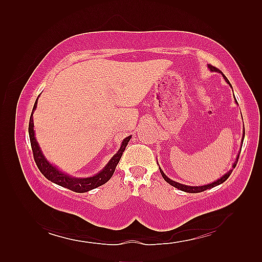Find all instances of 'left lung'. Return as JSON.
<instances>
[{
	"label": "left lung",
	"instance_id": "8db88e82",
	"mask_svg": "<svg viewBox=\"0 0 262 262\" xmlns=\"http://www.w3.org/2000/svg\"><path fill=\"white\" fill-rule=\"evenodd\" d=\"M208 68H209V70L210 71H215V72H217L219 71V69L217 68H215V66H213V65H208ZM223 76H224V79H225V81L229 83V84L231 85V83H230V81L226 79V76L223 74ZM232 88V86H231ZM237 102V101H236ZM244 134H246V132H243V137H244ZM237 161H238V155H237V159H236V161H235V163L233 164V168H235L236 166V163H237ZM232 171L233 170H230L229 172H227L226 174H224L223 177L221 178V179H219V180H216L215 182H213V183H209V185H206V186H202V187H191V186H185V185H181V183H178V182H176V181H173V180H171V179H169L168 177H166L164 173H163V171L160 169V172H161V174H162V177H163V179L168 182V183H170L171 186H173V187H176V188H178V189H180V190H182V191H186V192H191V193H196V192H202V191H205V190H207V189H210V188H214V187H216V186H219V185H221V183H223L224 181H226L227 180V178H229L230 176H231V173H232Z\"/></svg>",
	"mask_w": 262,
	"mask_h": 262
}]
</instances>
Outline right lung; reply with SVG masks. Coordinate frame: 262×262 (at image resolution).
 Wrapping results in <instances>:
<instances>
[{
  "instance_id": "add662e5",
  "label": "right lung",
  "mask_w": 262,
  "mask_h": 262,
  "mask_svg": "<svg viewBox=\"0 0 262 262\" xmlns=\"http://www.w3.org/2000/svg\"><path fill=\"white\" fill-rule=\"evenodd\" d=\"M37 105V100L35 102V105H33L32 113L33 110L36 109ZM32 113L30 116V120H29V137H30V144H31V148H32V154H33V159H35V162L38 166L39 171L45 176L48 180H51L57 185L65 187L70 189L72 191L75 192H86L91 189H94L97 187L102 186L103 183L107 182L111 177H113L114 172L116 170V166L118 164L119 160L122 155V152L125 151V148L127 146L128 142L130 140V136H128L125 138L124 142H122L121 146L119 148V151L116 153L115 157L109 161V163L104 166V169L94 177L90 178H85V179H77V178H71L68 174H64L63 172L58 171L55 166L52 164H49L47 162L46 159L43 158V155L39 148L38 143L35 138V133H33V120H32Z\"/></svg>"
}]
</instances>
